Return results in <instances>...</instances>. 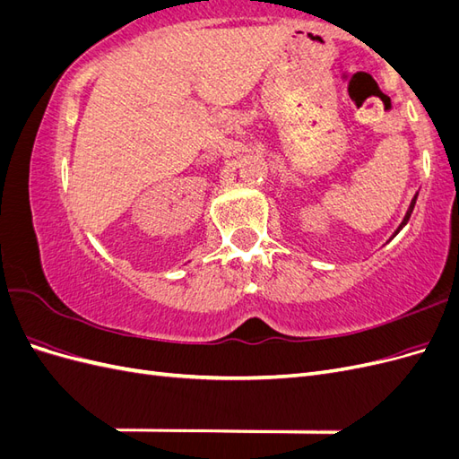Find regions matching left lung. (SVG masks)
Wrapping results in <instances>:
<instances>
[{
    "label": "left lung",
    "mask_w": 459,
    "mask_h": 459,
    "mask_svg": "<svg viewBox=\"0 0 459 459\" xmlns=\"http://www.w3.org/2000/svg\"><path fill=\"white\" fill-rule=\"evenodd\" d=\"M415 199H418V195H415V197H413V199H411V203H410V208H408V212H406V216H404V220H402V224H400V226H398V230H396V231H394V235H396V233H398V231H400V230H402V228H404V226H406V224H408V220H410V216H411V211H413V206H415Z\"/></svg>",
    "instance_id": "left-lung-1"
}]
</instances>
